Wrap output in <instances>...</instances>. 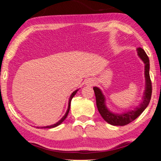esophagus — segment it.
Returning <instances> with one entry per match:
<instances>
[{
	"instance_id": "34e87169",
	"label": "esophagus",
	"mask_w": 161,
	"mask_h": 161,
	"mask_svg": "<svg viewBox=\"0 0 161 161\" xmlns=\"http://www.w3.org/2000/svg\"><path fill=\"white\" fill-rule=\"evenodd\" d=\"M89 84H90V85H92V83L90 81V82H89Z\"/></svg>"
}]
</instances>
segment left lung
<instances>
[{"mask_svg":"<svg viewBox=\"0 0 161 161\" xmlns=\"http://www.w3.org/2000/svg\"><path fill=\"white\" fill-rule=\"evenodd\" d=\"M137 51L139 57L142 59V60L145 63V77H146V90L144 92L143 101L138 108H136L135 110L128 111L125 114L120 115L113 114L108 110L106 105H105V98L103 96L102 91L99 90L98 87H93L95 95H96V105L99 114L107 122L112 125L123 126L133 122L143 112L150 102L152 87V80H151L149 75V59H148L147 54L143 49L141 47H139Z\"/></svg>","mask_w":161,"mask_h":161,"instance_id":"1","label":"left lung"}]
</instances>
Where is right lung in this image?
<instances>
[{
    "label": "right lung",
    "mask_w": 161,
    "mask_h": 161,
    "mask_svg": "<svg viewBox=\"0 0 161 161\" xmlns=\"http://www.w3.org/2000/svg\"><path fill=\"white\" fill-rule=\"evenodd\" d=\"M77 92V90H75V91H74V92H73L72 93H71V96H70V98H69V107H68V110H67V111H66V113H65V116H63V117L62 119H61L58 122H57L56 124H53V125H50V126H46V127H42V128H54V127H57V126H58L59 125H60L61 123H62L63 121H64L65 119V118H66L67 117V116H68V114H69V110H70V105H71V99H72V98L73 97L75 96V95L76 94V92Z\"/></svg>",
    "instance_id": "obj_1"
}]
</instances>
